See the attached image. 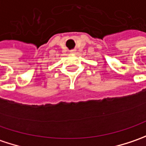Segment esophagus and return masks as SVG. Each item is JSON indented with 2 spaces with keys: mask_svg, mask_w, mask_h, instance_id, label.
Masks as SVG:
<instances>
[{
  "mask_svg": "<svg viewBox=\"0 0 146 146\" xmlns=\"http://www.w3.org/2000/svg\"><path fill=\"white\" fill-rule=\"evenodd\" d=\"M75 52H76V50H70V53H71V54H74Z\"/></svg>",
  "mask_w": 146,
  "mask_h": 146,
  "instance_id": "esophagus-1",
  "label": "esophagus"
}]
</instances>
